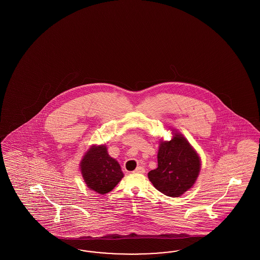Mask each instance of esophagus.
<instances>
[{"label": "esophagus", "instance_id": "1", "mask_svg": "<svg viewBox=\"0 0 260 260\" xmlns=\"http://www.w3.org/2000/svg\"><path fill=\"white\" fill-rule=\"evenodd\" d=\"M145 173V170L143 167H138L136 168V171L134 172V173Z\"/></svg>", "mask_w": 260, "mask_h": 260}]
</instances>
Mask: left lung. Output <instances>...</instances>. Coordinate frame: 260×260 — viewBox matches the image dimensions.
<instances>
[{
    "label": "left lung",
    "mask_w": 260,
    "mask_h": 260,
    "mask_svg": "<svg viewBox=\"0 0 260 260\" xmlns=\"http://www.w3.org/2000/svg\"><path fill=\"white\" fill-rule=\"evenodd\" d=\"M200 158L185 138L174 134L162 141L158 152V168L149 172V180L162 194L179 197L195 183L200 173Z\"/></svg>",
    "instance_id": "8db88e82"
}]
</instances>
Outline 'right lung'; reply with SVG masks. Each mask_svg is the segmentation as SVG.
Listing matches in <instances>:
<instances>
[{"instance_id":"1","label":"right lung","mask_w":260,"mask_h":260,"mask_svg":"<svg viewBox=\"0 0 260 260\" xmlns=\"http://www.w3.org/2000/svg\"><path fill=\"white\" fill-rule=\"evenodd\" d=\"M81 171L87 187L99 194L110 192L124 176L120 165L108 155L104 145L92 146L87 151Z\"/></svg>"}]
</instances>
